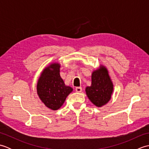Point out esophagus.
Returning a JSON list of instances; mask_svg holds the SVG:
<instances>
[{
	"label": "esophagus",
	"mask_w": 149,
	"mask_h": 149,
	"mask_svg": "<svg viewBox=\"0 0 149 149\" xmlns=\"http://www.w3.org/2000/svg\"><path fill=\"white\" fill-rule=\"evenodd\" d=\"M75 91H76L77 92H81L82 88L81 87H76L75 88Z\"/></svg>",
	"instance_id": "obj_1"
}]
</instances>
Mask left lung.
Segmentation results:
<instances>
[{"instance_id": "left-lung-1", "label": "left lung", "mask_w": 149, "mask_h": 149, "mask_svg": "<svg viewBox=\"0 0 149 149\" xmlns=\"http://www.w3.org/2000/svg\"><path fill=\"white\" fill-rule=\"evenodd\" d=\"M113 91V84L105 66H100L91 75V84L86 88L88 99L94 105L102 107L109 102Z\"/></svg>"}]
</instances>
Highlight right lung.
<instances>
[{"label": "right lung", "mask_w": 149, "mask_h": 149, "mask_svg": "<svg viewBox=\"0 0 149 149\" xmlns=\"http://www.w3.org/2000/svg\"><path fill=\"white\" fill-rule=\"evenodd\" d=\"M60 64L54 63L43 70L37 83V93L49 109L58 110L73 89L66 86L59 74Z\"/></svg>", "instance_id": "right-lung-1"}]
</instances>
